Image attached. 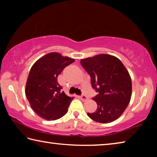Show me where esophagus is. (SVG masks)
I'll return each mask as SVG.
<instances>
[{"label": "esophagus", "mask_w": 157, "mask_h": 157, "mask_svg": "<svg viewBox=\"0 0 157 157\" xmlns=\"http://www.w3.org/2000/svg\"><path fill=\"white\" fill-rule=\"evenodd\" d=\"M80 98L82 99V100H83V101H86V100H87V99H88V98H87L86 95H82V96H80Z\"/></svg>", "instance_id": "obj_1"}]
</instances>
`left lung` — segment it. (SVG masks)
<instances>
[{
	"mask_svg": "<svg viewBox=\"0 0 157 157\" xmlns=\"http://www.w3.org/2000/svg\"><path fill=\"white\" fill-rule=\"evenodd\" d=\"M80 63L91 77L92 87L98 92L93 98L97 110L87 115L100 123L116 121L131 100L132 84L128 71L118 58L108 54L85 58Z\"/></svg>",
	"mask_w": 157,
	"mask_h": 157,
	"instance_id": "obj_1",
	"label": "left lung"
}]
</instances>
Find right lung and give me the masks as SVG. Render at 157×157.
Here are the masks:
<instances>
[{
	"label": "right lung",
	"instance_id": "obj_1",
	"mask_svg": "<svg viewBox=\"0 0 157 157\" xmlns=\"http://www.w3.org/2000/svg\"><path fill=\"white\" fill-rule=\"evenodd\" d=\"M75 62L59 52H50L36 61L29 73L25 93L31 108L47 121L59 119L67 113L73 97L61 92L57 76L66 66Z\"/></svg>",
	"mask_w": 157,
	"mask_h": 157
}]
</instances>
